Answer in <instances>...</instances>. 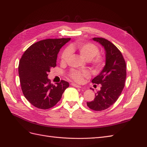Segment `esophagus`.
<instances>
[{"mask_svg": "<svg viewBox=\"0 0 147 147\" xmlns=\"http://www.w3.org/2000/svg\"><path fill=\"white\" fill-rule=\"evenodd\" d=\"M72 84V86H74V87H75V88H81V86H79V85H77V84H75V83H72V84Z\"/></svg>", "mask_w": 147, "mask_h": 147, "instance_id": "34e87169", "label": "esophagus"}]
</instances>
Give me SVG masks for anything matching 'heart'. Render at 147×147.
<instances>
[{
	"label": "heart",
	"mask_w": 147,
	"mask_h": 147,
	"mask_svg": "<svg viewBox=\"0 0 147 147\" xmlns=\"http://www.w3.org/2000/svg\"><path fill=\"white\" fill-rule=\"evenodd\" d=\"M77 51L97 69H102L105 65L104 57L99 55V49L92 43L78 42L71 45L69 48H66L63 51L61 56V63H65L67 61L70 55V51ZM69 77L77 83H81L84 78L90 76V72L87 70L80 71L78 70H71L69 74Z\"/></svg>",
	"instance_id": "obj_1"
}]
</instances>
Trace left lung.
<instances>
[{
  "label": "left lung",
  "instance_id": "1",
  "mask_svg": "<svg viewBox=\"0 0 147 147\" xmlns=\"http://www.w3.org/2000/svg\"><path fill=\"white\" fill-rule=\"evenodd\" d=\"M92 39L104 47L106 61L103 70L92 80V83L101 84L100 90L87 105L94 111H102L112 105L121 94L126 78V64L121 51L112 42L102 37Z\"/></svg>",
  "mask_w": 147,
  "mask_h": 147
}]
</instances>
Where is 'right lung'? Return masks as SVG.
I'll return each instance as SVG.
<instances>
[{"instance_id": "1", "label": "right lung", "mask_w": 147, "mask_h": 147, "mask_svg": "<svg viewBox=\"0 0 147 147\" xmlns=\"http://www.w3.org/2000/svg\"><path fill=\"white\" fill-rule=\"evenodd\" d=\"M70 40H42L30 46L21 56L18 66L21 90L26 99L35 107L46 110L54 107L69 86L64 80L54 85L47 77L50 69L56 66L61 48Z\"/></svg>"}]
</instances>
